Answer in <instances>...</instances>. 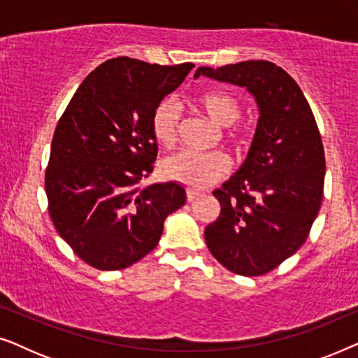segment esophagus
<instances>
[{"instance_id":"34e87169","label":"esophagus","mask_w":358,"mask_h":358,"mask_svg":"<svg viewBox=\"0 0 358 358\" xmlns=\"http://www.w3.org/2000/svg\"><path fill=\"white\" fill-rule=\"evenodd\" d=\"M185 195H187L189 202H192V200L200 197V195H202V194L197 192V190H194V189H187V190H185Z\"/></svg>"}]
</instances>
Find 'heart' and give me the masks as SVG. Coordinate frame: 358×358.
<instances>
[{
    "label": "heart",
    "mask_w": 358,
    "mask_h": 358,
    "mask_svg": "<svg viewBox=\"0 0 358 358\" xmlns=\"http://www.w3.org/2000/svg\"><path fill=\"white\" fill-rule=\"evenodd\" d=\"M199 106L205 115L217 125H224L222 138L234 151H241L251 138L248 125L239 124L243 106L241 101L231 92L208 91L199 96ZM180 109L178 102L166 97L158 102L151 114V134L153 138L164 148H171L179 138ZM228 171V158L222 151L210 153H194V151H179L171 155L161 163V173L166 179L187 185L189 189H205L217 182Z\"/></svg>",
    "instance_id": "b5f03b06"
}]
</instances>
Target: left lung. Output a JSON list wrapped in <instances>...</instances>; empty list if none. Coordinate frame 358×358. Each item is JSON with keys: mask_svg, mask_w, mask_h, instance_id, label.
Segmentation results:
<instances>
[{"mask_svg": "<svg viewBox=\"0 0 358 358\" xmlns=\"http://www.w3.org/2000/svg\"><path fill=\"white\" fill-rule=\"evenodd\" d=\"M202 75L248 87L261 114L244 164L213 192L222 212L205 228V241L228 271L264 275L301 248L321 208L320 129L300 86L275 63L200 66L195 78Z\"/></svg>", "mask_w": 358, "mask_h": 358, "instance_id": "1", "label": "left lung"}]
</instances>
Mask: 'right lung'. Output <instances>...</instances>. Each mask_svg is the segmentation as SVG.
Returning <instances> with one entry per match:
<instances>
[{
  "label": "right lung",
  "mask_w": 358,
  "mask_h": 358,
  "mask_svg": "<svg viewBox=\"0 0 358 358\" xmlns=\"http://www.w3.org/2000/svg\"><path fill=\"white\" fill-rule=\"evenodd\" d=\"M192 68L112 58L86 76L58 120L45 169L48 213L87 266L120 271L138 262L185 203L178 182H140L158 155L151 114Z\"/></svg>",
  "instance_id": "add662e5"
}]
</instances>
